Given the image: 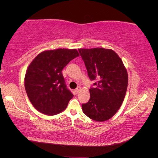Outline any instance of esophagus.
I'll return each instance as SVG.
<instances>
[{
    "instance_id": "esophagus-1",
    "label": "esophagus",
    "mask_w": 158,
    "mask_h": 158,
    "mask_svg": "<svg viewBox=\"0 0 158 158\" xmlns=\"http://www.w3.org/2000/svg\"><path fill=\"white\" fill-rule=\"evenodd\" d=\"M80 89H81V88H80V87H78L77 88H76V89H75V92H76V94L79 93V92L80 91Z\"/></svg>"
}]
</instances>
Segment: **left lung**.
Returning <instances> with one entry per match:
<instances>
[{"instance_id": "8db88e82", "label": "left lung", "mask_w": 158, "mask_h": 158, "mask_svg": "<svg viewBox=\"0 0 158 158\" xmlns=\"http://www.w3.org/2000/svg\"><path fill=\"white\" fill-rule=\"evenodd\" d=\"M88 74L96 88L89 89V102L82 104L85 115L95 121H107L114 115L125 99L128 74L123 61L112 49H78Z\"/></svg>"}]
</instances>
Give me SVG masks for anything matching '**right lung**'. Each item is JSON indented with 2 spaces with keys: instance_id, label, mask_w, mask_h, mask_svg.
<instances>
[{
  "instance_id": "add662e5",
  "label": "right lung",
  "mask_w": 158,
  "mask_h": 158,
  "mask_svg": "<svg viewBox=\"0 0 158 158\" xmlns=\"http://www.w3.org/2000/svg\"><path fill=\"white\" fill-rule=\"evenodd\" d=\"M78 56L75 49L47 50L38 54L28 66L25 89L31 103L38 111L55 115L67 107L74 95L66 88L62 70Z\"/></svg>"
}]
</instances>
